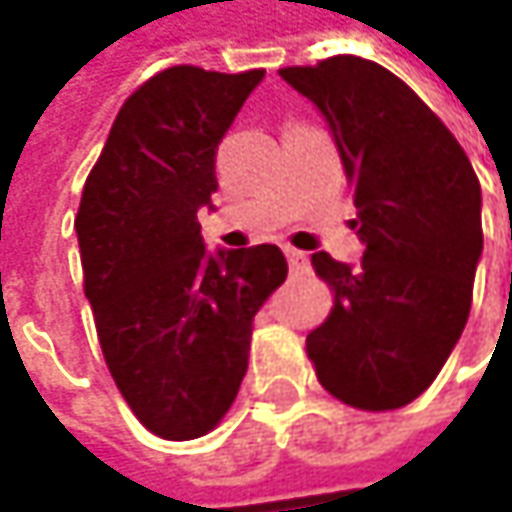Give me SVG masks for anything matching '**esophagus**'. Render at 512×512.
<instances>
[{
	"mask_svg": "<svg viewBox=\"0 0 512 512\" xmlns=\"http://www.w3.org/2000/svg\"><path fill=\"white\" fill-rule=\"evenodd\" d=\"M285 256H287V265H290V270H293V273L307 270V265H310V259H307L305 250H296V247L285 245Z\"/></svg>",
	"mask_w": 512,
	"mask_h": 512,
	"instance_id": "obj_1",
	"label": "esophagus"
}]
</instances>
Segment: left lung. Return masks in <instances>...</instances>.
Returning <instances> with one entry per match:
<instances>
[{
  "instance_id": "1",
  "label": "left lung",
  "mask_w": 512,
  "mask_h": 512,
  "mask_svg": "<svg viewBox=\"0 0 512 512\" xmlns=\"http://www.w3.org/2000/svg\"><path fill=\"white\" fill-rule=\"evenodd\" d=\"M279 76L325 116L356 185L359 265L313 253L336 299L307 336L327 393L396 410L433 384L462 336L482 259V187L462 145L413 90L362 56Z\"/></svg>"
}]
</instances>
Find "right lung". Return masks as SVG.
Returning <instances> with one entry per match:
<instances>
[{"mask_svg":"<svg viewBox=\"0 0 512 512\" xmlns=\"http://www.w3.org/2000/svg\"><path fill=\"white\" fill-rule=\"evenodd\" d=\"M265 70L179 65L122 105L90 170L76 236L96 333L136 419L187 442L213 430L247 373L253 316L287 279L276 245L207 250L216 148Z\"/></svg>","mask_w":512,"mask_h":512,"instance_id":"add662e5","label":"right lung"}]
</instances>
